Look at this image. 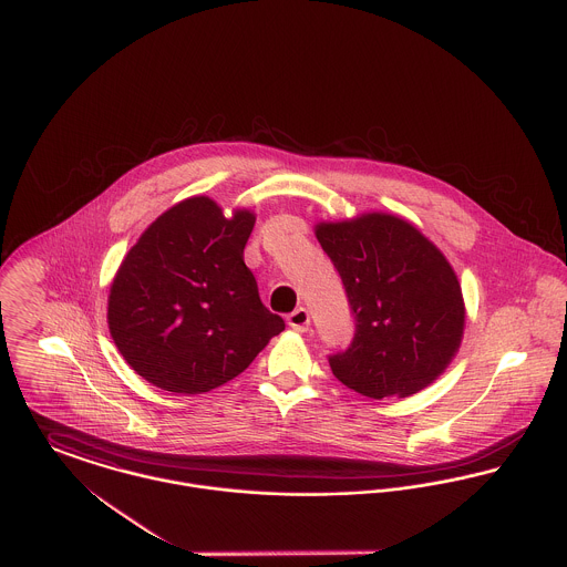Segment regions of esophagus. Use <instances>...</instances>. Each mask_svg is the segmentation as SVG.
Returning <instances> with one entry per match:
<instances>
[{"mask_svg":"<svg viewBox=\"0 0 567 567\" xmlns=\"http://www.w3.org/2000/svg\"><path fill=\"white\" fill-rule=\"evenodd\" d=\"M289 324L296 329V331H308V327H310V315H308V310L306 308H297V310H293L291 315H289Z\"/></svg>","mask_w":567,"mask_h":567,"instance_id":"1","label":"esophagus"}]
</instances>
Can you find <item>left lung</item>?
Returning a JSON list of instances; mask_svg holds the SVG:
<instances>
[{"mask_svg": "<svg viewBox=\"0 0 567 567\" xmlns=\"http://www.w3.org/2000/svg\"><path fill=\"white\" fill-rule=\"evenodd\" d=\"M315 234L354 315L351 347L329 357L333 377L372 400L430 386L455 359L465 329L461 285L442 250L386 213L323 220Z\"/></svg>", "mask_w": 567, "mask_h": 567, "instance_id": "obj_1", "label": "left lung"}]
</instances>
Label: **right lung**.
Returning <instances> with one entry per match:
<instances>
[{"label":"right lung","instance_id":"1","mask_svg":"<svg viewBox=\"0 0 567 567\" xmlns=\"http://www.w3.org/2000/svg\"><path fill=\"white\" fill-rule=\"evenodd\" d=\"M255 213L223 215L206 195L157 216L114 274L109 329L135 374L197 395L243 374L285 329L244 264Z\"/></svg>","mask_w":567,"mask_h":567}]
</instances>
